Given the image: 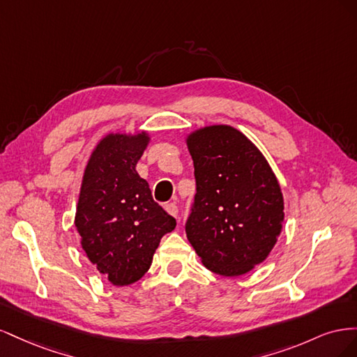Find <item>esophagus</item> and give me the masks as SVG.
Masks as SVG:
<instances>
[{
	"label": "esophagus",
	"instance_id": "34e87169",
	"mask_svg": "<svg viewBox=\"0 0 357 357\" xmlns=\"http://www.w3.org/2000/svg\"><path fill=\"white\" fill-rule=\"evenodd\" d=\"M165 211L169 214V215H172V218H177V214H178V210H177V205L174 204V202H171V204H167L165 205Z\"/></svg>",
	"mask_w": 357,
	"mask_h": 357
}]
</instances>
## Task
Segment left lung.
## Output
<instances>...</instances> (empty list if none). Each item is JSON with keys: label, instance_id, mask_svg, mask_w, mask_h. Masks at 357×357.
I'll list each match as a JSON object with an SVG mask.
<instances>
[{"label": "left lung", "instance_id": "8db88e82", "mask_svg": "<svg viewBox=\"0 0 357 357\" xmlns=\"http://www.w3.org/2000/svg\"><path fill=\"white\" fill-rule=\"evenodd\" d=\"M185 142L197 178L188 240L211 273H250L283 229V192L274 171L252 139L231 125L201 126Z\"/></svg>", "mask_w": 357, "mask_h": 357}]
</instances>
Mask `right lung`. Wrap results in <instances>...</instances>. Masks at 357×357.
<instances>
[{
	"instance_id": "1",
	"label": "right lung",
	"mask_w": 357,
	"mask_h": 357,
	"mask_svg": "<svg viewBox=\"0 0 357 357\" xmlns=\"http://www.w3.org/2000/svg\"><path fill=\"white\" fill-rule=\"evenodd\" d=\"M150 142L144 129L105 134L83 171L75 229L89 261L117 287L149 271L160 238L176 228L137 172Z\"/></svg>"
}]
</instances>
